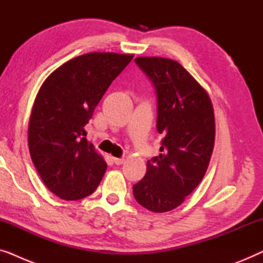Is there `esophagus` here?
<instances>
[{"instance_id":"34e87169","label":"esophagus","mask_w":263,"mask_h":263,"mask_svg":"<svg viewBox=\"0 0 263 263\" xmlns=\"http://www.w3.org/2000/svg\"><path fill=\"white\" fill-rule=\"evenodd\" d=\"M112 160H114V163L116 164V165H121V164L124 163L123 158H112Z\"/></svg>"}]
</instances>
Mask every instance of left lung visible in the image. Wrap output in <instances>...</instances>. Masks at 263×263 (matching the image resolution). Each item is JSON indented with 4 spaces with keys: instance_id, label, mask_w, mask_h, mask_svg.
Here are the masks:
<instances>
[{
    "instance_id": "left-lung-1",
    "label": "left lung",
    "mask_w": 263,
    "mask_h": 263,
    "mask_svg": "<svg viewBox=\"0 0 263 263\" xmlns=\"http://www.w3.org/2000/svg\"><path fill=\"white\" fill-rule=\"evenodd\" d=\"M135 62L156 87L163 140L133 194L142 207L164 213L181 206L206 174L214 148V110L206 89L177 61L136 57Z\"/></svg>"
}]
</instances>
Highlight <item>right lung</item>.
I'll return each instance as SVG.
<instances>
[{
	"label": "right lung",
	"instance_id": "right-lung-1",
	"mask_svg": "<svg viewBox=\"0 0 263 263\" xmlns=\"http://www.w3.org/2000/svg\"><path fill=\"white\" fill-rule=\"evenodd\" d=\"M133 57L85 53L53 70L39 88L28 123V148L42 181L60 199L80 200L102 181L106 161L85 138V125Z\"/></svg>",
	"mask_w": 263,
	"mask_h": 263
}]
</instances>
